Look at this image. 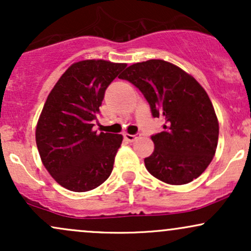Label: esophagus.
Here are the masks:
<instances>
[{
    "label": "esophagus",
    "instance_id": "esophagus-1",
    "mask_svg": "<svg viewBox=\"0 0 251 251\" xmlns=\"http://www.w3.org/2000/svg\"><path fill=\"white\" fill-rule=\"evenodd\" d=\"M124 138H125L126 140H127V142H129V143H133L134 140H137L138 138H139V134H124Z\"/></svg>",
    "mask_w": 251,
    "mask_h": 251
}]
</instances>
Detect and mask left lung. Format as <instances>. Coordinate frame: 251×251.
Here are the masks:
<instances>
[{
    "mask_svg": "<svg viewBox=\"0 0 251 251\" xmlns=\"http://www.w3.org/2000/svg\"><path fill=\"white\" fill-rule=\"evenodd\" d=\"M119 77L142 92L152 117L165 120L163 131L151 135L153 153L144 159L150 174L172 185L200 177L214 158L220 128L204 88L164 60L134 63Z\"/></svg>",
    "mask_w": 251,
    "mask_h": 251,
    "instance_id": "1",
    "label": "left lung"
}]
</instances>
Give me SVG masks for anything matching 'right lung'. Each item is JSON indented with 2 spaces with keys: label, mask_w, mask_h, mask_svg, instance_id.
Instances as JSON below:
<instances>
[{
  "label": "right lung",
  "mask_w": 251,
  "mask_h": 251,
  "mask_svg": "<svg viewBox=\"0 0 251 251\" xmlns=\"http://www.w3.org/2000/svg\"><path fill=\"white\" fill-rule=\"evenodd\" d=\"M125 67L105 60L73 63L46 100L36 145L45 168L63 188L89 191L111 175L123 135L92 128L106 89Z\"/></svg>",
  "instance_id": "1"
}]
</instances>
